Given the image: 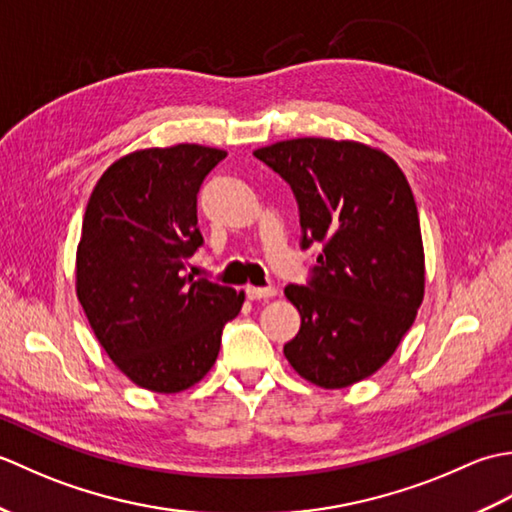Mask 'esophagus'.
Returning <instances> with one entry per match:
<instances>
[{"label": "esophagus", "instance_id": "34e87169", "mask_svg": "<svg viewBox=\"0 0 512 512\" xmlns=\"http://www.w3.org/2000/svg\"><path fill=\"white\" fill-rule=\"evenodd\" d=\"M277 295V290L275 288H257V286H248L246 288V297L250 299V301H259V299H270V297H275Z\"/></svg>", "mask_w": 512, "mask_h": 512}]
</instances>
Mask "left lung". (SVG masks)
Wrapping results in <instances>:
<instances>
[{
    "instance_id": "obj_1",
    "label": "left lung",
    "mask_w": 512,
    "mask_h": 512,
    "mask_svg": "<svg viewBox=\"0 0 512 512\" xmlns=\"http://www.w3.org/2000/svg\"><path fill=\"white\" fill-rule=\"evenodd\" d=\"M299 204L301 248L321 246L308 286H286L301 314L284 354L323 389L372 376L396 352L424 297L416 200L385 151L354 140L292 138L255 151Z\"/></svg>"
}]
</instances>
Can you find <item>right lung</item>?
Segmentation results:
<instances>
[{"label":"right lung","mask_w":512,"mask_h":512,"mask_svg":"<svg viewBox=\"0 0 512 512\" xmlns=\"http://www.w3.org/2000/svg\"><path fill=\"white\" fill-rule=\"evenodd\" d=\"M224 158L202 145L134 151L103 173L85 209L76 297L114 365L158 394L209 374L244 303V292L182 275L204 244L200 187Z\"/></svg>","instance_id":"obj_1"}]
</instances>
